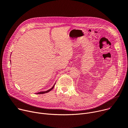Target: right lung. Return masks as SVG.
I'll use <instances>...</instances> for the list:
<instances>
[{
	"instance_id": "1",
	"label": "right lung",
	"mask_w": 128,
	"mask_h": 128,
	"mask_svg": "<svg viewBox=\"0 0 128 128\" xmlns=\"http://www.w3.org/2000/svg\"><path fill=\"white\" fill-rule=\"evenodd\" d=\"M55 85V84H54ZM54 86L51 88L50 89H49V90H47V91H45V92H38V93H36L37 94H45V93H46V92H50V90H52L53 88H54Z\"/></svg>"
}]
</instances>
